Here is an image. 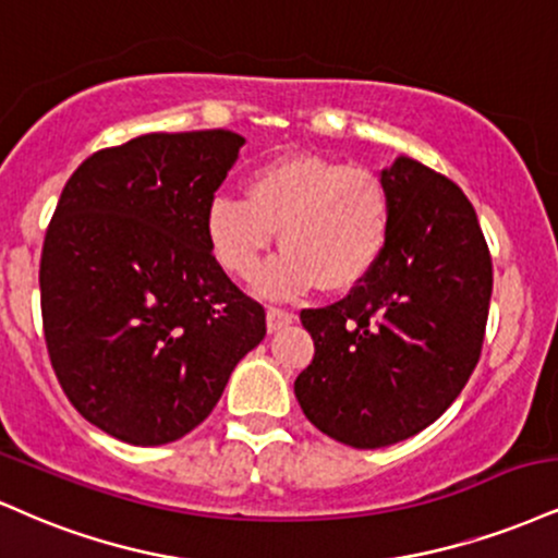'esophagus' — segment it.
<instances>
[{
	"instance_id": "obj_1",
	"label": "esophagus",
	"mask_w": 558,
	"mask_h": 558,
	"mask_svg": "<svg viewBox=\"0 0 558 558\" xmlns=\"http://www.w3.org/2000/svg\"><path fill=\"white\" fill-rule=\"evenodd\" d=\"M293 322V314L286 312V308H278V306H270L267 308V332H278L283 330Z\"/></svg>"
}]
</instances>
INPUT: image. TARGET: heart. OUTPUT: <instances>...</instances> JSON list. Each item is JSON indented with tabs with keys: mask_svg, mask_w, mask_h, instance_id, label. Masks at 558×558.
Wrapping results in <instances>:
<instances>
[{
	"mask_svg": "<svg viewBox=\"0 0 558 558\" xmlns=\"http://www.w3.org/2000/svg\"><path fill=\"white\" fill-rule=\"evenodd\" d=\"M280 231L283 252L257 278L270 299H293L319 283L348 291L379 265L392 231V194L374 171L322 156H286L259 166L246 199L215 197L207 241L233 278H252Z\"/></svg>",
	"mask_w": 558,
	"mask_h": 558,
	"instance_id": "b5f03b06",
	"label": "heart"
}]
</instances>
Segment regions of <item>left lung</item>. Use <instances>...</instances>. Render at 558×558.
Here are the masks:
<instances>
[{"mask_svg": "<svg viewBox=\"0 0 558 558\" xmlns=\"http://www.w3.org/2000/svg\"><path fill=\"white\" fill-rule=\"evenodd\" d=\"M392 231L379 265L325 308H304L314 359L296 377L301 411L355 449L424 432L481 359L492 254L471 199L413 158L381 171Z\"/></svg>", "mask_w": 558, "mask_h": 558, "instance_id": "obj_1", "label": "left lung"}]
</instances>
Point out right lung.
<instances>
[{"instance_id": "right-lung-1", "label": "right lung", "mask_w": 558, "mask_h": 558, "mask_svg": "<svg viewBox=\"0 0 558 558\" xmlns=\"http://www.w3.org/2000/svg\"><path fill=\"white\" fill-rule=\"evenodd\" d=\"M244 137L153 132L93 153L41 252V314L59 385L126 445L181 439L265 338V308L213 257L207 207Z\"/></svg>"}]
</instances>
